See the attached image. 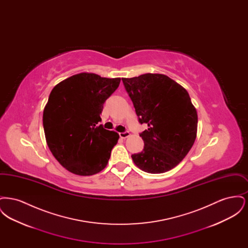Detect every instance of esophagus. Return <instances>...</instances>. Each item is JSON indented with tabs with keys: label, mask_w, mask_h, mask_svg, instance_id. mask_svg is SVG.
<instances>
[{
	"label": "esophagus",
	"mask_w": 248,
	"mask_h": 248,
	"mask_svg": "<svg viewBox=\"0 0 248 248\" xmlns=\"http://www.w3.org/2000/svg\"><path fill=\"white\" fill-rule=\"evenodd\" d=\"M130 136H131V134H130L128 131H125L124 133H120V138L121 139H126V138H128Z\"/></svg>",
	"instance_id": "obj_1"
}]
</instances>
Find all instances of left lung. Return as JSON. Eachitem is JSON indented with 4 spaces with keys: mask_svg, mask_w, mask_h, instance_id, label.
I'll return each mask as SVG.
<instances>
[{
    "mask_svg": "<svg viewBox=\"0 0 248 248\" xmlns=\"http://www.w3.org/2000/svg\"><path fill=\"white\" fill-rule=\"evenodd\" d=\"M122 80L140 123L148 124L140 134L143 151L132 155L134 164L151 174L171 170L185 158L197 136L198 115L189 93L160 73Z\"/></svg>",
    "mask_w": 248,
    "mask_h": 248,
    "instance_id": "8db88e82",
    "label": "left lung"
}]
</instances>
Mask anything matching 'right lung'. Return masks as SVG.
Returning a JSON list of instances; mask_svg holds the SVG:
<instances>
[{"mask_svg": "<svg viewBox=\"0 0 248 248\" xmlns=\"http://www.w3.org/2000/svg\"><path fill=\"white\" fill-rule=\"evenodd\" d=\"M121 78L82 72L63 80L51 91L43 114L48 148L72 174L92 176L108 165L118 133L96 125L103 104Z\"/></svg>", "mask_w": 248, "mask_h": 248, "instance_id": "obj_1", "label": "right lung"}]
</instances>
